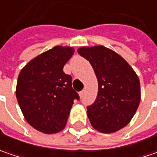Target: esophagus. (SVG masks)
I'll use <instances>...</instances> for the list:
<instances>
[{"label": "esophagus", "instance_id": "obj_1", "mask_svg": "<svg viewBox=\"0 0 157 157\" xmlns=\"http://www.w3.org/2000/svg\"><path fill=\"white\" fill-rule=\"evenodd\" d=\"M79 95H80V98L83 97V95H84V90H82V91H80V92H79Z\"/></svg>", "mask_w": 157, "mask_h": 157}]
</instances>
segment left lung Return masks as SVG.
Listing matches in <instances>:
<instances>
[{
	"instance_id": "left-lung-1",
	"label": "left lung",
	"mask_w": 157,
	"mask_h": 157,
	"mask_svg": "<svg viewBox=\"0 0 157 157\" xmlns=\"http://www.w3.org/2000/svg\"><path fill=\"white\" fill-rule=\"evenodd\" d=\"M77 51L90 63L98 83L97 98L87 106L90 124L104 133L121 130L140 105L139 77L120 55L104 46L82 47Z\"/></svg>"
}]
</instances>
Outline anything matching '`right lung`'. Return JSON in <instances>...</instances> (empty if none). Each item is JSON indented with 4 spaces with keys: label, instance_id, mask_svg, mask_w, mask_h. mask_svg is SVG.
I'll list each match as a JSON object with an SVG mask.
<instances>
[{
    "label": "right lung",
    "instance_id": "add662e5",
    "mask_svg": "<svg viewBox=\"0 0 157 157\" xmlns=\"http://www.w3.org/2000/svg\"><path fill=\"white\" fill-rule=\"evenodd\" d=\"M75 50L56 46L29 61L20 71L16 96L27 123L43 133L62 131L75 99L72 76L63 72Z\"/></svg>",
    "mask_w": 157,
    "mask_h": 157
}]
</instances>
